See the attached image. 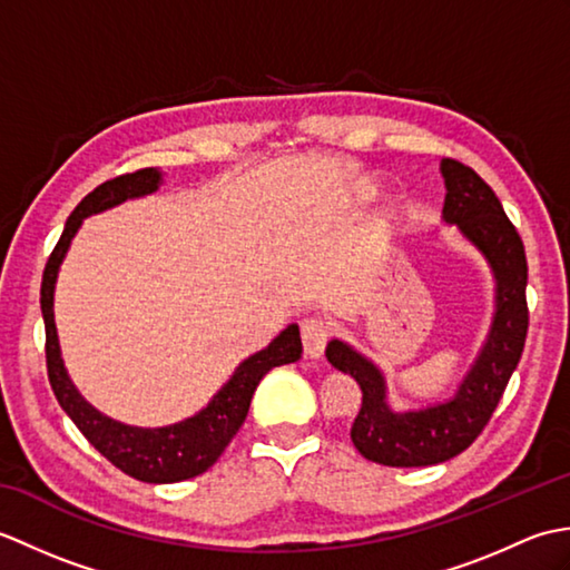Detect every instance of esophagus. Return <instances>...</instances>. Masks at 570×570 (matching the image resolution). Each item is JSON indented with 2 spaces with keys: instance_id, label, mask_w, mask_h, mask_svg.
Instances as JSON below:
<instances>
[{
  "instance_id": "obj_1",
  "label": "esophagus",
  "mask_w": 570,
  "mask_h": 570,
  "mask_svg": "<svg viewBox=\"0 0 570 570\" xmlns=\"http://www.w3.org/2000/svg\"><path fill=\"white\" fill-rule=\"evenodd\" d=\"M331 341V323L323 318H306L301 323V343H304V353L313 360L323 355L325 345Z\"/></svg>"
}]
</instances>
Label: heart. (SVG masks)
<instances>
[{
	"instance_id": "obj_1",
	"label": "heart",
	"mask_w": 570,
	"mask_h": 570,
	"mask_svg": "<svg viewBox=\"0 0 570 570\" xmlns=\"http://www.w3.org/2000/svg\"><path fill=\"white\" fill-rule=\"evenodd\" d=\"M360 193H362V196H365V198L374 196V184H372V180H362V184H360Z\"/></svg>"
}]
</instances>
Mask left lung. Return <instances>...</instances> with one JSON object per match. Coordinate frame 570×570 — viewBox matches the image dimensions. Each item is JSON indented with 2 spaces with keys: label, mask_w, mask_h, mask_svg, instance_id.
Instances as JSON below:
<instances>
[{
  "label": "left lung",
  "mask_w": 570,
  "mask_h": 570,
  "mask_svg": "<svg viewBox=\"0 0 570 570\" xmlns=\"http://www.w3.org/2000/svg\"><path fill=\"white\" fill-rule=\"evenodd\" d=\"M441 176L445 184L443 223L453 225L488 262L494 278V313L485 343L465 377L458 382L455 394L445 402L406 411L392 409L390 386L377 362L337 337L328 343L325 357L335 370L350 374L362 390V406L350 439L362 455L380 465H439L463 453L500 404L527 341V254L522 237L504 215L494 190L472 168L443 159Z\"/></svg>",
  "instance_id": "obj_1"
}]
</instances>
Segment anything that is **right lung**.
<instances>
[{"label":"right lung","mask_w":570,"mask_h":570,"mask_svg":"<svg viewBox=\"0 0 570 570\" xmlns=\"http://www.w3.org/2000/svg\"><path fill=\"white\" fill-rule=\"evenodd\" d=\"M161 184L164 174L159 168H141V171L107 180V184L88 193V196L78 203V208L70 213L63 235H60L56 249L51 252V257H48L41 282V313L46 323V365L48 380H51L60 409L66 411L85 439L98 448L115 468L141 482H154V485L180 482L208 470L215 460L223 455L227 443L233 441V435L239 431L242 423H245L252 394L257 390L264 374L274 367L292 365V362L301 357L298 325L292 323L286 325L269 345L259 350V353L242 360L235 367L233 377L213 394L210 402L205 404L198 414L159 429H141L115 421L95 409L88 399L78 392V386L72 384L70 374L63 365V357H60V343L56 331L53 296L60 264H63L70 249V242L78 235L85 217L117 208V205H122L125 200L151 196V193L161 188Z\"/></svg>","instance_id":"1"}]
</instances>
